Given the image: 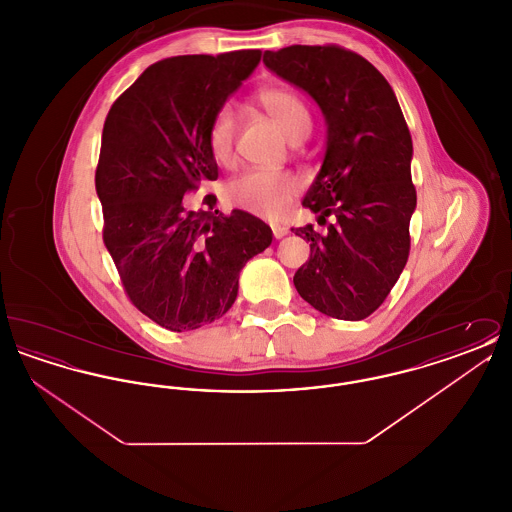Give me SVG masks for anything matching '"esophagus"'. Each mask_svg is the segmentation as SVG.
<instances>
[{
	"label": "esophagus",
	"mask_w": 512,
	"mask_h": 512,
	"mask_svg": "<svg viewBox=\"0 0 512 512\" xmlns=\"http://www.w3.org/2000/svg\"><path fill=\"white\" fill-rule=\"evenodd\" d=\"M272 234L276 240H282L284 236L290 234V228L288 226H282V224H272Z\"/></svg>",
	"instance_id": "esophagus-1"
}]
</instances>
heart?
Here are the masks:
<instances>
[{
  "mask_svg": "<svg viewBox=\"0 0 512 512\" xmlns=\"http://www.w3.org/2000/svg\"><path fill=\"white\" fill-rule=\"evenodd\" d=\"M259 105L267 111L268 117L293 142L295 138L311 130V115L305 103L292 90L267 88L257 96ZM205 142L211 157L222 165L230 167L236 159V119L230 107H222L209 122ZM299 190V180L290 172L249 171L228 184V197L232 203L245 211L276 219L280 217L293 195Z\"/></svg>",
  "mask_w": 512,
  "mask_h": 512,
  "instance_id": "heart-1",
  "label": "heart"
}]
</instances>
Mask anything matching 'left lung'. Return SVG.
Listing matches in <instances>:
<instances>
[{"mask_svg":"<svg viewBox=\"0 0 512 512\" xmlns=\"http://www.w3.org/2000/svg\"><path fill=\"white\" fill-rule=\"evenodd\" d=\"M270 73L311 96L326 122V151L303 205L318 219L292 228L311 242L293 276L299 295L322 315L363 320L388 297L409 259L416 209L413 140L388 80L365 57L338 46L265 51Z\"/></svg>","mask_w":512,"mask_h":512,"instance_id":"8db88e82","label":"left lung"}]
</instances>
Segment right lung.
<instances>
[{
	"label": "right lung",
	"mask_w": 512,
	"mask_h": 512,
	"mask_svg": "<svg viewBox=\"0 0 512 512\" xmlns=\"http://www.w3.org/2000/svg\"><path fill=\"white\" fill-rule=\"evenodd\" d=\"M261 61L259 49L163 59L138 76L103 124L96 190L103 242L130 301L172 332L197 330L234 305L245 263L272 230L245 211L230 217L184 201L219 167L209 122Z\"/></svg>",
	"instance_id": "obj_1"
}]
</instances>
